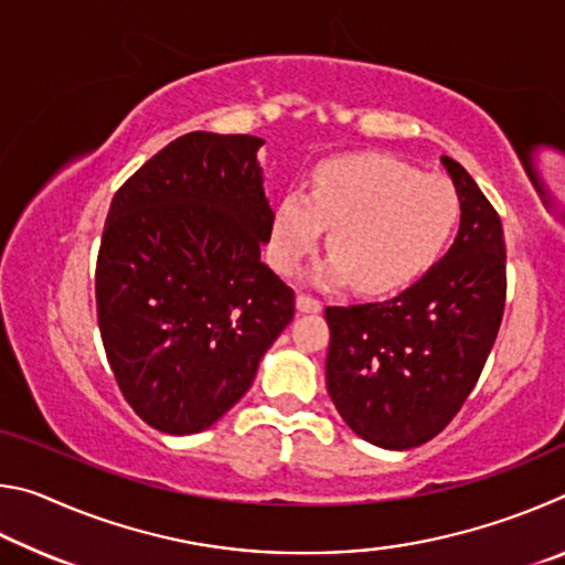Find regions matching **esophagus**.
<instances>
[{"instance_id":"obj_1","label":"esophagus","mask_w":565,"mask_h":565,"mask_svg":"<svg viewBox=\"0 0 565 565\" xmlns=\"http://www.w3.org/2000/svg\"><path fill=\"white\" fill-rule=\"evenodd\" d=\"M321 301L317 299V296H311V294H299L296 296V309L299 311H303V313H317V311H321Z\"/></svg>"}]
</instances>
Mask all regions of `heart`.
<instances>
[{"label": "heart", "mask_w": 565, "mask_h": 565, "mask_svg": "<svg viewBox=\"0 0 565 565\" xmlns=\"http://www.w3.org/2000/svg\"><path fill=\"white\" fill-rule=\"evenodd\" d=\"M458 222L461 196L448 179L388 154H349L313 171L309 196L286 191L274 209L269 254L291 274L329 226L333 256L319 279L353 276L361 291H391L431 269Z\"/></svg>", "instance_id": "obj_1"}]
</instances>
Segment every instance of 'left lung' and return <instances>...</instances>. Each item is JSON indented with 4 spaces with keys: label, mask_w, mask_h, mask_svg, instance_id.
Returning a JSON list of instances; mask_svg holds the SVG:
<instances>
[{
    "label": "left lung",
    "mask_w": 565,
    "mask_h": 565,
    "mask_svg": "<svg viewBox=\"0 0 565 565\" xmlns=\"http://www.w3.org/2000/svg\"><path fill=\"white\" fill-rule=\"evenodd\" d=\"M461 196L454 246L388 301L327 306V386L369 444L414 448L451 424L471 394L505 306L501 216L471 174L441 157Z\"/></svg>",
    "instance_id": "1"
}]
</instances>
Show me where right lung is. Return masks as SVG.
<instances>
[{
  "label": "right lung",
  "mask_w": 565,
  "mask_h": 565,
  "mask_svg": "<svg viewBox=\"0 0 565 565\" xmlns=\"http://www.w3.org/2000/svg\"><path fill=\"white\" fill-rule=\"evenodd\" d=\"M248 134L191 131L124 181L102 232L97 321L127 404L164 434L242 398L296 296L262 262L274 212Z\"/></svg>",
  "instance_id": "obj_1"
}]
</instances>
